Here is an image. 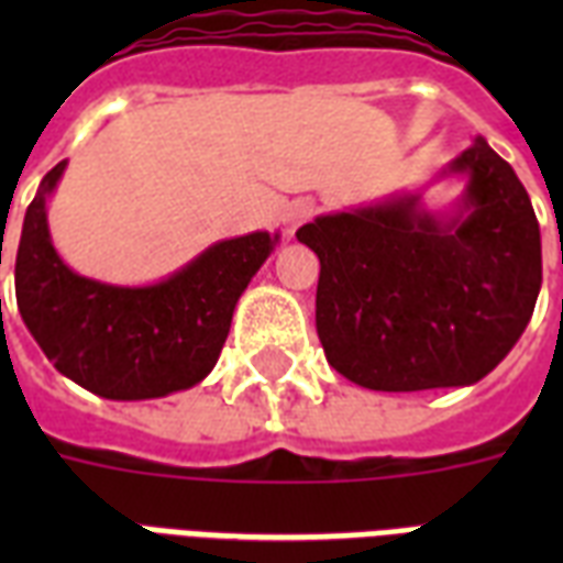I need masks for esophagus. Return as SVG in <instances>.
I'll return each instance as SVG.
<instances>
[{"mask_svg": "<svg viewBox=\"0 0 563 563\" xmlns=\"http://www.w3.org/2000/svg\"><path fill=\"white\" fill-rule=\"evenodd\" d=\"M318 212L316 201H309V198H298V201H291L286 210H283V224H286V233L289 236H295V230L300 228V224H307L312 216Z\"/></svg>", "mask_w": 563, "mask_h": 563, "instance_id": "1", "label": "esophagus"}]
</instances>
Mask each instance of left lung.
<instances>
[{
  "label": "left lung",
  "instance_id": "obj_1",
  "mask_svg": "<svg viewBox=\"0 0 563 563\" xmlns=\"http://www.w3.org/2000/svg\"><path fill=\"white\" fill-rule=\"evenodd\" d=\"M423 189L318 216L298 242L321 260L316 327L327 362L371 391L479 383L506 360L541 291V228L515 169L476 136Z\"/></svg>",
  "mask_w": 563,
  "mask_h": 563
}]
</instances>
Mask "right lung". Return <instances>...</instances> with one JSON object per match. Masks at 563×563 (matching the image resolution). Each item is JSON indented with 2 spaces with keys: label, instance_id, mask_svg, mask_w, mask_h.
I'll use <instances>...</instances> for the list:
<instances>
[{
  "label": "right lung",
  "instance_id": "obj_1",
  "mask_svg": "<svg viewBox=\"0 0 563 563\" xmlns=\"http://www.w3.org/2000/svg\"><path fill=\"white\" fill-rule=\"evenodd\" d=\"M64 169L60 161L40 180L22 221L13 283L29 333L66 379L108 400L187 391L216 368L233 309L280 233L254 230L212 242L145 286L92 280L64 263L48 230V198Z\"/></svg>",
  "mask_w": 563,
  "mask_h": 563
}]
</instances>
